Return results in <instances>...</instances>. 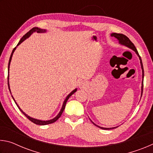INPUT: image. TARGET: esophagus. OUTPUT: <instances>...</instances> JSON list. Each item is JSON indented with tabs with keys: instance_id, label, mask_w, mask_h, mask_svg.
I'll return each mask as SVG.
<instances>
[{
	"instance_id": "obj_1",
	"label": "esophagus",
	"mask_w": 153,
	"mask_h": 153,
	"mask_svg": "<svg viewBox=\"0 0 153 153\" xmlns=\"http://www.w3.org/2000/svg\"><path fill=\"white\" fill-rule=\"evenodd\" d=\"M81 85H82V84H81Z\"/></svg>"
}]
</instances>
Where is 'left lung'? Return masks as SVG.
Listing matches in <instances>:
<instances>
[{"label":"left lung","mask_w":153,"mask_h":153,"mask_svg":"<svg viewBox=\"0 0 153 153\" xmlns=\"http://www.w3.org/2000/svg\"><path fill=\"white\" fill-rule=\"evenodd\" d=\"M111 36H113V37H115L117 38V39L119 40V42L121 45H124L127 46V47H128L129 48H131V50H133L134 51L136 52V53L137 54V55L138 56L140 61V65H141V68H142V88H141V90H142V92H141V97H142V92H143V78H144V69H143V65H142V59L140 56L138 54V52L137 51L136 48L135 47V46H134V44L131 42V40L129 39V38L127 37L126 36H125L124 34H122V33H113L111 34ZM93 123V122H92ZM94 125H95L96 126H97L98 128H99L100 129H114V128H117L118 126L117 127H115V128H102V127H100L97 125H96L94 123H93Z\"/></svg>","instance_id":"1"}]
</instances>
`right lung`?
Segmentation results:
<instances>
[{"label":"right lung","mask_w":153,"mask_h":153,"mask_svg":"<svg viewBox=\"0 0 153 153\" xmlns=\"http://www.w3.org/2000/svg\"><path fill=\"white\" fill-rule=\"evenodd\" d=\"M38 32V33H45V32H46V30H43V29H40V28H38V27H33L32 30H30L29 31V32H28L27 33H25V34L24 36H23V37L22 38V39H21V40H20V41L19 42V43L17 44V46H19L21 43H22V42H24V41L25 39H26V38H27L28 37H30V35H31V34H32V33H33V32ZM17 46H16V47H15V48H13V50L12 53H11V56H10L9 61V65H8V71H9L10 63H11V59H12L13 54L14 51H15V49H16ZM8 86H9V91H10V92H11V90H10V86H9V75H8ZM76 91H77V88H76L75 90H74L73 91H72V92L70 93V94L67 95V97H66L65 100H64L63 104V106H62V108H61V111H60V112L59 113L58 115H56L55 118L52 119V120H48V121H42V120H36V119L32 118V117H30V116H28V115H27V114H25V113L24 112V111H23L22 109H21L20 107H19V105H18L17 104V102H15V100L14 98H13V96H12V98H13V100H14V101H15V104L17 105V107L19 108V109L21 111V112H22L23 114H24V115L25 116V117H26L28 119V120H30V121H32V122H33V123L37 124V125H40V126H45V125H47V124H51V123H54V122H55V121H56V120H57L59 117H61V115H62V113H63V111H64V109H65V107L66 102H67V100H68V99H69V98L70 97L72 94H74V93L76 92Z\"/></svg>","instance_id":"add662e5"}]
</instances>
